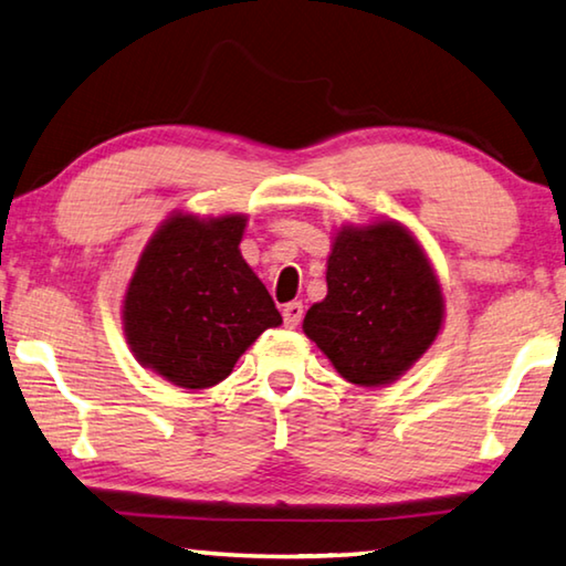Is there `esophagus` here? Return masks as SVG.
<instances>
[{
	"label": "esophagus",
	"mask_w": 566,
	"mask_h": 566,
	"mask_svg": "<svg viewBox=\"0 0 566 566\" xmlns=\"http://www.w3.org/2000/svg\"><path fill=\"white\" fill-rule=\"evenodd\" d=\"M282 315H284V325H286V327H297V325H300V319H302V315H304L302 302H290V304H284Z\"/></svg>",
	"instance_id": "obj_1"
}]
</instances>
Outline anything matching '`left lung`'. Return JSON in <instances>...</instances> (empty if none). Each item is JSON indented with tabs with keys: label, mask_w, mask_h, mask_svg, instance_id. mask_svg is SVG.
Here are the masks:
<instances>
[{
	"label": "left lung",
	"mask_w": 566,
	"mask_h": 566,
	"mask_svg": "<svg viewBox=\"0 0 566 566\" xmlns=\"http://www.w3.org/2000/svg\"><path fill=\"white\" fill-rule=\"evenodd\" d=\"M443 294L423 247L398 221L343 227L327 259V297L304 335L347 382L382 388L410 370L443 325Z\"/></svg>",
	"instance_id": "1"
}]
</instances>
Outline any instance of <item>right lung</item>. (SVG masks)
<instances>
[{
	"mask_svg": "<svg viewBox=\"0 0 566 566\" xmlns=\"http://www.w3.org/2000/svg\"><path fill=\"white\" fill-rule=\"evenodd\" d=\"M244 229V213H174L130 276L123 300L130 353L178 388L221 382L264 329L282 325L266 286L239 251Z\"/></svg>",
	"mask_w": 566,
	"mask_h": 566,
	"instance_id": "add662e5",
	"label": "right lung"
}]
</instances>
